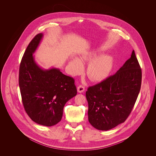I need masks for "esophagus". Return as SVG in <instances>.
<instances>
[{
	"mask_svg": "<svg viewBox=\"0 0 156 156\" xmlns=\"http://www.w3.org/2000/svg\"><path fill=\"white\" fill-rule=\"evenodd\" d=\"M77 90L79 93H82V92H83L84 90H85V87L82 85H80L77 88Z\"/></svg>",
	"mask_w": 156,
	"mask_h": 156,
	"instance_id": "34e87169",
	"label": "esophagus"
}]
</instances>
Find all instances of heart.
<instances>
[{
    "instance_id": "1",
    "label": "heart",
    "mask_w": 156,
    "mask_h": 156,
    "mask_svg": "<svg viewBox=\"0 0 156 156\" xmlns=\"http://www.w3.org/2000/svg\"><path fill=\"white\" fill-rule=\"evenodd\" d=\"M101 54L98 51L88 52L82 55L79 59L74 58L69 62V66L73 74L81 73L83 64L89 62L87 74L89 78L94 81H101L105 80L111 72L113 65V59L109 55L99 57Z\"/></svg>"
}]
</instances>
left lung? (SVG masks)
Wrapping results in <instances>:
<instances>
[{"label": "left lung", "mask_w": 156, "mask_h": 156, "mask_svg": "<svg viewBox=\"0 0 156 156\" xmlns=\"http://www.w3.org/2000/svg\"><path fill=\"white\" fill-rule=\"evenodd\" d=\"M141 83V68L133 50L116 74L88 88L90 125L100 130H108L123 123L133 108Z\"/></svg>", "instance_id": "left-lung-1"}]
</instances>
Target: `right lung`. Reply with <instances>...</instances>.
Instances as JSON below:
<instances>
[{"instance_id": "obj_1", "label": "right lung", "mask_w": 156, "mask_h": 156, "mask_svg": "<svg viewBox=\"0 0 156 156\" xmlns=\"http://www.w3.org/2000/svg\"><path fill=\"white\" fill-rule=\"evenodd\" d=\"M43 34L39 33L27 46L19 68V84L25 111L39 125L52 126L62 119L67 102L77 94L74 80L59 69H43L34 61Z\"/></svg>"}]
</instances>
